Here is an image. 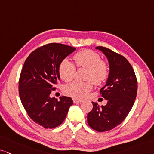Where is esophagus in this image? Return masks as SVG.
I'll list each match as a JSON object with an SVG mask.
<instances>
[{
  "label": "esophagus",
  "instance_id": "34e87169",
  "mask_svg": "<svg viewBox=\"0 0 154 154\" xmlns=\"http://www.w3.org/2000/svg\"><path fill=\"white\" fill-rule=\"evenodd\" d=\"M73 101L74 103H81V102H83V100L79 99V98H73Z\"/></svg>",
  "mask_w": 154,
  "mask_h": 154
}]
</instances>
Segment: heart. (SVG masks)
Listing matches in <instances>:
<instances>
[{
	"instance_id": "1",
	"label": "heart",
	"mask_w": 154,
	"mask_h": 154,
	"mask_svg": "<svg viewBox=\"0 0 154 154\" xmlns=\"http://www.w3.org/2000/svg\"><path fill=\"white\" fill-rule=\"evenodd\" d=\"M73 60L78 68L88 69L86 80L91 81L95 85H100L106 80L109 75V66L107 63L101 60L100 56L91 50H83L73 56ZM76 68L73 63L67 59L60 63L58 72L61 79L68 82L75 76ZM93 88L91 81L79 82L73 81L68 84L65 92L68 96L75 98H84L91 91Z\"/></svg>"
}]
</instances>
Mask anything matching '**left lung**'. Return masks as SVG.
Wrapping results in <instances>:
<instances>
[{
    "label": "left lung",
    "mask_w": 154,
    "mask_h": 154,
    "mask_svg": "<svg viewBox=\"0 0 154 154\" xmlns=\"http://www.w3.org/2000/svg\"><path fill=\"white\" fill-rule=\"evenodd\" d=\"M103 53L109 63V75L100 90L107 100L106 106L93 103L87 115L89 126L98 132L110 131L126 119L134 106L137 94V80L131 65L124 56L103 46L96 48Z\"/></svg>",
    "instance_id": "1"
}]
</instances>
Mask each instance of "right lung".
<instances>
[{
    "mask_svg": "<svg viewBox=\"0 0 154 154\" xmlns=\"http://www.w3.org/2000/svg\"><path fill=\"white\" fill-rule=\"evenodd\" d=\"M75 50L74 47L52 43L35 49L25 61L19 79V96L25 110L34 122L53 128L63 122L72 98H51L60 79V63Z\"/></svg>",
    "mask_w": 154,
    "mask_h": 154,
    "instance_id": "1",
    "label": "right lung"
}]
</instances>
